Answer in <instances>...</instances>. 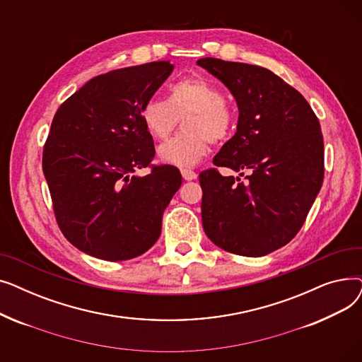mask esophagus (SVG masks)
Segmentation results:
<instances>
[{"mask_svg": "<svg viewBox=\"0 0 362 362\" xmlns=\"http://www.w3.org/2000/svg\"><path fill=\"white\" fill-rule=\"evenodd\" d=\"M180 173H182V177L185 179V180H195L197 177H198V175L195 173V171H192L191 168H182L180 170Z\"/></svg>", "mask_w": 362, "mask_h": 362, "instance_id": "34e87169", "label": "esophagus"}]
</instances>
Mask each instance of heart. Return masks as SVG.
Returning a JSON list of instances; mask_svg holds the SVG:
<instances>
[{
	"label": "heart",
	"mask_w": 362,
	"mask_h": 362,
	"mask_svg": "<svg viewBox=\"0 0 362 362\" xmlns=\"http://www.w3.org/2000/svg\"><path fill=\"white\" fill-rule=\"evenodd\" d=\"M149 135L164 141L183 120L185 132L158 148L160 161L177 167H192L208 152L210 141L223 142L230 136L235 114L224 103L223 92L202 78H189L168 89L165 100L151 98L141 111Z\"/></svg>",
	"instance_id": "obj_1"
}]
</instances>
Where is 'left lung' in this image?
Here are the masks:
<instances>
[{
    "instance_id": "8db88e82",
    "label": "left lung",
    "mask_w": 362,
    "mask_h": 362,
    "mask_svg": "<svg viewBox=\"0 0 362 362\" xmlns=\"http://www.w3.org/2000/svg\"><path fill=\"white\" fill-rule=\"evenodd\" d=\"M198 66L235 97L236 133L199 175L204 232L218 248L264 257L291 242L305 221L325 177V142L313 108L272 70L201 59ZM249 173L245 183L240 177Z\"/></svg>"
}]
</instances>
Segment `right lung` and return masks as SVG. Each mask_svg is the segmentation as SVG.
Wrapping results in <instances>:
<instances>
[{
    "label": "right lung",
    "instance_id": "right-lung-1",
    "mask_svg": "<svg viewBox=\"0 0 362 362\" xmlns=\"http://www.w3.org/2000/svg\"><path fill=\"white\" fill-rule=\"evenodd\" d=\"M170 62L112 70L86 82L57 110L42 168L57 223L79 251L105 261L146 252L182 185L180 171L158 165L141 117L144 104L173 73Z\"/></svg>",
    "mask_w": 362,
    "mask_h": 362
}]
</instances>
